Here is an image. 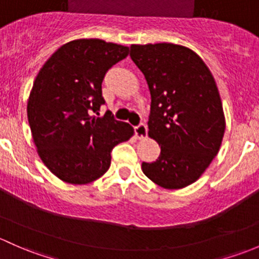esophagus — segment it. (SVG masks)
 <instances>
[{"mask_svg": "<svg viewBox=\"0 0 259 259\" xmlns=\"http://www.w3.org/2000/svg\"><path fill=\"white\" fill-rule=\"evenodd\" d=\"M135 133L137 136V138L142 140V138H145L147 136V126L145 123H140L138 126L135 127Z\"/></svg>", "mask_w": 259, "mask_h": 259, "instance_id": "esophagus-1", "label": "esophagus"}]
</instances>
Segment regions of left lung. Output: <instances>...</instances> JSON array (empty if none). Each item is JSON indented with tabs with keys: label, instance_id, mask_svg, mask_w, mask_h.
Returning a JSON list of instances; mask_svg holds the SVG:
<instances>
[{
	"label": "left lung",
	"instance_id": "8db88e82",
	"mask_svg": "<svg viewBox=\"0 0 259 259\" xmlns=\"http://www.w3.org/2000/svg\"><path fill=\"white\" fill-rule=\"evenodd\" d=\"M131 58L151 93L148 136L161 146L142 170L167 189L196 182L218 153L226 130L214 78L201 57L173 44L132 45Z\"/></svg>",
	"mask_w": 259,
	"mask_h": 259
}]
</instances>
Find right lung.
<instances>
[{
	"instance_id": "right-lung-1",
	"label": "right lung",
	"mask_w": 259,
	"mask_h": 259,
	"mask_svg": "<svg viewBox=\"0 0 259 259\" xmlns=\"http://www.w3.org/2000/svg\"><path fill=\"white\" fill-rule=\"evenodd\" d=\"M130 49L98 38L74 39L46 61L33 82L27 117L37 153L56 177L87 185L102 177L111 151L133 136V127L117 121L105 103L102 81Z\"/></svg>"
}]
</instances>
